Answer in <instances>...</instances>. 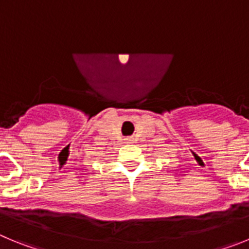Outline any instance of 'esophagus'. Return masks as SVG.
Segmentation results:
<instances>
[{
  "label": "esophagus",
  "mask_w": 249,
  "mask_h": 249,
  "mask_svg": "<svg viewBox=\"0 0 249 249\" xmlns=\"http://www.w3.org/2000/svg\"><path fill=\"white\" fill-rule=\"evenodd\" d=\"M128 141H132V140H131V138H128Z\"/></svg>",
  "instance_id": "esophagus-1"
}]
</instances>
